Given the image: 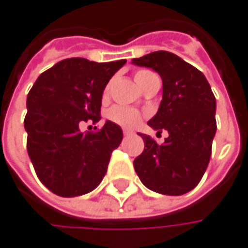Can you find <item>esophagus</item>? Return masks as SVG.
I'll list each match as a JSON object with an SVG mask.
<instances>
[{"label": "esophagus", "mask_w": 248, "mask_h": 248, "mask_svg": "<svg viewBox=\"0 0 248 248\" xmlns=\"http://www.w3.org/2000/svg\"><path fill=\"white\" fill-rule=\"evenodd\" d=\"M123 134H124V135L127 137V135H132L134 132H132V131H129V129H124V131H123Z\"/></svg>", "instance_id": "1"}]
</instances>
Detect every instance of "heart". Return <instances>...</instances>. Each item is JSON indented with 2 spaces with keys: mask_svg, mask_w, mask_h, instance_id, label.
<instances>
[{
  "mask_svg": "<svg viewBox=\"0 0 248 248\" xmlns=\"http://www.w3.org/2000/svg\"><path fill=\"white\" fill-rule=\"evenodd\" d=\"M152 76V73L148 70H139L135 73L134 80L138 84V87L140 88L143 85V82L148 80V77ZM109 95V88L106 87L103 91V99H106ZM106 117L109 121L117 124L123 128H135L137 125H139L140 120H142V114L139 113L138 110L132 109V108H127V106H121V105H116L113 108H110L106 113Z\"/></svg>",
  "mask_w": 248,
  "mask_h": 248,
  "instance_id": "b5f03b06",
  "label": "heart"
}]
</instances>
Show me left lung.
<instances>
[{
  "instance_id": "8db88e82",
  "label": "left lung",
  "mask_w": 248,
  "mask_h": 248,
  "mask_svg": "<svg viewBox=\"0 0 248 248\" xmlns=\"http://www.w3.org/2000/svg\"><path fill=\"white\" fill-rule=\"evenodd\" d=\"M140 67H150L163 80V99L149 125L168 137L157 143L139 134L145 149L134 160L142 184L161 195L187 193L204 175L217 131V102L204 74L195 66L167 51L132 59Z\"/></svg>"
}]
</instances>
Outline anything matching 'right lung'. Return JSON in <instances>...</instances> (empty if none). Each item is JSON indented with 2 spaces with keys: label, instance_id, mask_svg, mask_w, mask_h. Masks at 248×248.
<instances>
[{
  "label": "right lung",
  "instance_id": "obj_1",
  "mask_svg": "<svg viewBox=\"0 0 248 248\" xmlns=\"http://www.w3.org/2000/svg\"><path fill=\"white\" fill-rule=\"evenodd\" d=\"M125 62L64 59L41 73L29 92L27 153L37 176L55 195H85L102 182L123 129L109 120L98 132L84 134L80 125L99 121L105 87Z\"/></svg>",
  "mask_w": 248,
  "mask_h": 248
}]
</instances>
